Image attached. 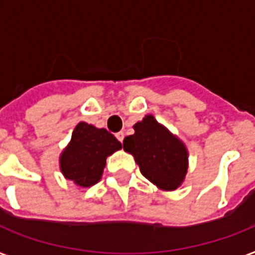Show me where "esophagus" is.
<instances>
[{"instance_id":"34e87169","label":"esophagus","mask_w":255,"mask_h":255,"mask_svg":"<svg viewBox=\"0 0 255 255\" xmlns=\"http://www.w3.org/2000/svg\"><path fill=\"white\" fill-rule=\"evenodd\" d=\"M116 139L119 140L120 143H122L124 139V132H118V133H116Z\"/></svg>"}]
</instances>
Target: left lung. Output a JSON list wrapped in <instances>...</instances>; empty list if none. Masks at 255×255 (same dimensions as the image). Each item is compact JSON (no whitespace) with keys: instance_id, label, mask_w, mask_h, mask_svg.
Listing matches in <instances>:
<instances>
[{"instance_id":"1","label":"left lung","mask_w":255,"mask_h":255,"mask_svg":"<svg viewBox=\"0 0 255 255\" xmlns=\"http://www.w3.org/2000/svg\"><path fill=\"white\" fill-rule=\"evenodd\" d=\"M135 133L124 137V151L131 153L144 177L161 190H174L188 173L185 144L160 124L145 115L133 126Z\"/></svg>"}]
</instances>
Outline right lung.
<instances>
[{"label":"right lung","instance_id":"1","mask_svg":"<svg viewBox=\"0 0 255 255\" xmlns=\"http://www.w3.org/2000/svg\"><path fill=\"white\" fill-rule=\"evenodd\" d=\"M119 149L122 143L107 129L79 122L62 151L59 168L65 178L77 186L90 188L100 181L108 156Z\"/></svg>","mask_w":255,"mask_h":255}]
</instances>
